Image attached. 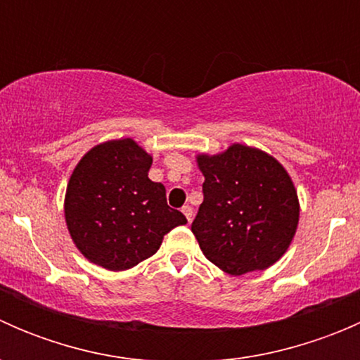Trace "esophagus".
<instances>
[{
    "mask_svg": "<svg viewBox=\"0 0 360 360\" xmlns=\"http://www.w3.org/2000/svg\"><path fill=\"white\" fill-rule=\"evenodd\" d=\"M181 210H183V214L186 216V219L191 223V219H193V209H191V205H184Z\"/></svg>",
    "mask_w": 360,
    "mask_h": 360,
    "instance_id": "1",
    "label": "esophagus"
}]
</instances>
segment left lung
I'll return each instance as SVG.
<instances>
[{"label":"left lung","mask_w":360,"mask_h":360,"mask_svg":"<svg viewBox=\"0 0 360 360\" xmlns=\"http://www.w3.org/2000/svg\"><path fill=\"white\" fill-rule=\"evenodd\" d=\"M203 202L191 231L202 252L231 275L264 270L281 259L296 233L300 205L284 167L254 148L233 144L198 157Z\"/></svg>","instance_id":"left-lung-1"}]
</instances>
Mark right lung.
<instances>
[{"instance_id": "right-lung-1", "label": "right lung", "mask_w": 360, "mask_h": 360, "mask_svg": "<svg viewBox=\"0 0 360 360\" xmlns=\"http://www.w3.org/2000/svg\"><path fill=\"white\" fill-rule=\"evenodd\" d=\"M150 155L132 139L92 148L76 165L66 191V223L92 263L120 271L153 256L163 235L186 224L167 205L165 186L148 177Z\"/></svg>"}]
</instances>
